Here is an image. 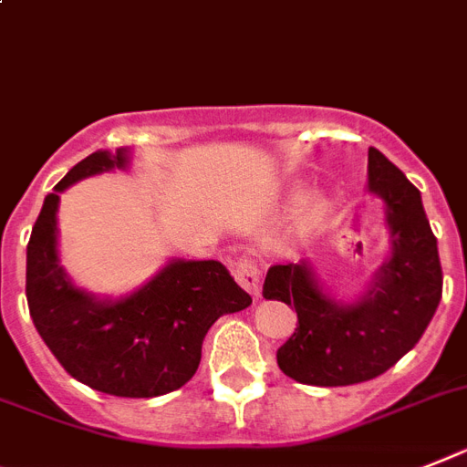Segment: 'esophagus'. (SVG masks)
Returning <instances> with one entry per match:
<instances>
[{
  "label": "esophagus",
  "instance_id": "34e87169",
  "mask_svg": "<svg viewBox=\"0 0 467 467\" xmlns=\"http://www.w3.org/2000/svg\"><path fill=\"white\" fill-rule=\"evenodd\" d=\"M231 272H234V279H236L238 284L248 291V294L260 296V269H257L255 257H250V255L238 257V260L234 262Z\"/></svg>",
  "mask_w": 467,
  "mask_h": 467
}]
</instances>
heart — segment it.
<instances>
[{
	"mask_svg": "<svg viewBox=\"0 0 467 467\" xmlns=\"http://www.w3.org/2000/svg\"><path fill=\"white\" fill-rule=\"evenodd\" d=\"M319 210H322V200L312 198L310 202H307V214H317Z\"/></svg>",
	"mask_w": 467,
	"mask_h": 467,
	"instance_id": "heart-1",
	"label": "heart"
}]
</instances>
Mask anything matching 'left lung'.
I'll list each match as a JSON object with an SVG mask.
<instances>
[{
    "instance_id": "8db88e82",
    "label": "left lung",
    "mask_w": 467,
    "mask_h": 467,
    "mask_svg": "<svg viewBox=\"0 0 467 467\" xmlns=\"http://www.w3.org/2000/svg\"><path fill=\"white\" fill-rule=\"evenodd\" d=\"M369 191L387 205L391 257L375 286L341 306L312 281L306 262L275 265L262 296L296 307L298 325L276 350L281 372L310 387H348L394 368L425 334L441 300V262L420 191L379 150L368 152Z\"/></svg>"
}]
</instances>
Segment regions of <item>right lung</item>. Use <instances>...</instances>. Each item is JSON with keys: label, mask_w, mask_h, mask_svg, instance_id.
<instances>
[{"label": "right lung", "mask_w": 467, "mask_h": 467, "mask_svg": "<svg viewBox=\"0 0 467 467\" xmlns=\"http://www.w3.org/2000/svg\"><path fill=\"white\" fill-rule=\"evenodd\" d=\"M126 167V150L92 152L45 198L26 260L33 325L73 379L102 394L152 399L195 375L207 329L253 303L217 260H176L140 291L99 303L67 279L57 257L59 192L76 181Z\"/></svg>", "instance_id": "obj_1"}]
</instances>
